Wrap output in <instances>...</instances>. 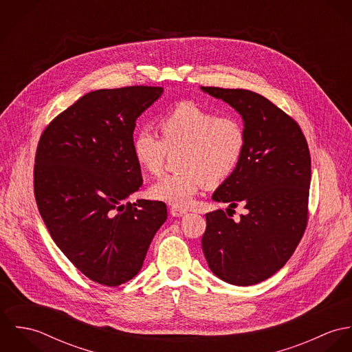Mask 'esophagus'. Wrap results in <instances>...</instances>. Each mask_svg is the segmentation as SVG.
I'll return each instance as SVG.
<instances>
[{
  "mask_svg": "<svg viewBox=\"0 0 352 352\" xmlns=\"http://www.w3.org/2000/svg\"><path fill=\"white\" fill-rule=\"evenodd\" d=\"M170 214H172V217H183L187 214V210L173 206V207H170Z\"/></svg>",
  "mask_w": 352,
  "mask_h": 352,
  "instance_id": "1",
  "label": "esophagus"
}]
</instances>
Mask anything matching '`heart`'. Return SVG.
Here are the masks:
<instances>
[{"label": "heart", "mask_w": 352, "mask_h": 352, "mask_svg": "<svg viewBox=\"0 0 352 352\" xmlns=\"http://www.w3.org/2000/svg\"><path fill=\"white\" fill-rule=\"evenodd\" d=\"M161 137L141 131L133 140L138 165L151 175H160L168 151H182L177 175H166L151 187V197L170 206L186 208L192 204L203 186L218 184L237 168L245 134L233 116H217L197 102L173 105L158 122Z\"/></svg>", "instance_id": "1"}]
</instances>
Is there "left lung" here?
Here are the masks:
<instances>
[{
  "label": "left lung",
  "mask_w": 352,
  "mask_h": 352,
  "mask_svg": "<svg viewBox=\"0 0 352 352\" xmlns=\"http://www.w3.org/2000/svg\"><path fill=\"white\" fill-rule=\"evenodd\" d=\"M243 118L245 148L234 172L212 201L240 203L239 221L225 211L206 214L201 250L219 279L260 283L279 271L301 241L307 223L310 153L298 123L264 96L247 89L201 87Z\"/></svg>",
  "instance_id": "8db88e82"
}]
</instances>
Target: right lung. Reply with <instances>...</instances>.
<instances>
[{"mask_svg":"<svg viewBox=\"0 0 352 352\" xmlns=\"http://www.w3.org/2000/svg\"><path fill=\"white\" fill-rule=\"evenodd\" d=\"M161 87L84 95L43 131L34 169L39 212L54 243L91 280L115 287L142 268L166 221L162 201L123 203L142 186L133 153L135 120Z\"/></svg>","mask_w":352,"mask_h":352,"instance_id":"1","label":"right lung"}]
</instances>
